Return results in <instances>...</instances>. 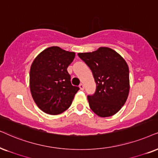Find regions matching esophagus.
Listing matches in <instances>:
<instances>
[{
    "mask_svg": "<svg viewBox=\"0 0 158 158\" xmlns=\"http://www.w3.org/2000/svg\"><path fill=\"white\" fill-rule=\"evenodd\" d=\"M79 88H80L81 90H84V88H85V87H84L83 84H80V85H79Z\"/></svg>",
    "mask_w": 158,
    "mask_h": 158,
    "instance_id": "1",
    "label": "esophagus"
}]
</instances>
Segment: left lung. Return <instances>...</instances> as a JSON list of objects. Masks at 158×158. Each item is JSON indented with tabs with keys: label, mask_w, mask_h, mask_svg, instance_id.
<instances>
[{
	"label": "left lung",
	"mask_w": 158,
	"mask_h": 158,
	"mask_svg": "<svg viewBox=\"0 0 158 158\" xmlns=\"http://www.w3.org/2000/svg\"><path fill=\"white\" fill-rule=\"evenodd\" d=\"M78 56L91 70L96 84L93 95H87L92 111L101 117L115 114L128 96L127 63L117 52L108 47H100L93 52L79 53Z\"/></svg>",
	"instance_id": "8db88e82"
}]
</instances>
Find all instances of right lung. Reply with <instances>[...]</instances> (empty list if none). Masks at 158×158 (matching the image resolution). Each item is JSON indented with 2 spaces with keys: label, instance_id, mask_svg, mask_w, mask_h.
<instances>
[{
  "label": "right lung",
  "instance_id": "right-lung-1",
  "mask_svg": "<svg viewBox=\"0 0 158 158\" xmlns=\"http://www.w3.org/2000/svg\"><path fill=\"white\" fill-rule=\"evenodd\" d=\"M75 53L52 47L35 57L30 71V88L35 103L44 112L59 114L72 103L79 87L73 86L67 69Z\"/></svg>",
  "mask_w": 158,
  "mask_h": 158
}]
</instances>
